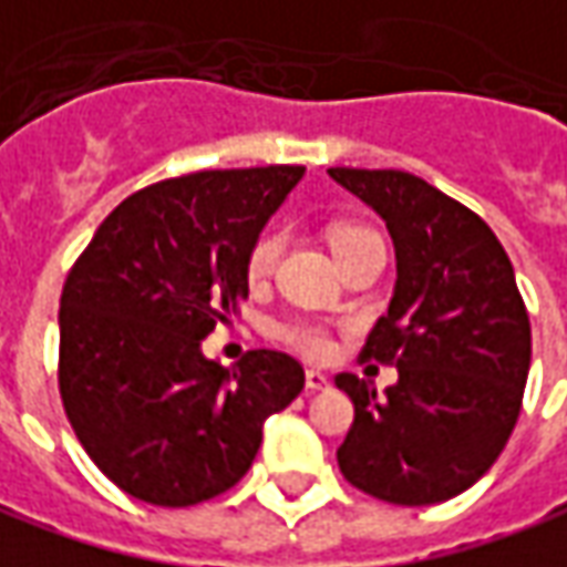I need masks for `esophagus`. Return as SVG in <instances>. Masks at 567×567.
<instances>
[{
	"mask_svg": "<svg viewBox=\"0 0 567 567\" xmlns=\"http://www.w3.org/2000/svg\"><path fill=\"white\" fill-rule=\"evenodd\" d=\"M303 381H307V388H310V391H326V388H329V375H326V372H319V369H307Z\"/></svg>",
	"mask_w": 567,
	"mask_h": 567,
	"instance_id": "obj_1",
	"label": "esophagus"
}]
</instances>
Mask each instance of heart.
<instances>
[{
  "instance_id": "b5f03b06",
  "label": "heart",
  "mask_w": 567,
  "mask_h": 567,
  "mask_svg": "<svg viewBox=\"0 0 567 567\" xmlns=\"http://www.w3.org/2000/svg\"><path fill=\"white\" fill-rule=\"evenodd\" d=\"M369 233H372V229H369V226H360V223H338V226H332L329 238H332V248L338 251V248H344L348 241ZM279 251H282V235H257L254 245L248 248V257H245V272H248V279H251V282H264L269 272H272V267H276ZM279 338H282L285 344H291L295 350H300V353L316 357V360L329 357L334 348L332 329H329L326 322H316V319H291V322H285V326H279Z\"/></svg>"
}]
</instances>
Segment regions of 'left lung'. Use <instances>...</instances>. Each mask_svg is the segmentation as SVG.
<instances>
[{
	"label": "left lung",
	"instance_id": "obj_1",
	"mask_svg": "<svg viewBox=\"0 0 567 567\" xmlns=\"http://www.w3.org/2000/svg\"><path fill=\"white\" fill-rule=\"evenodd\" d=\"M394 238L396 285L363 360L396 365L379 394L341 372L353 425L338 446L341 475L396 506H431L484 475L522 413L530 319L494 229L441 188L403 171L332 167Z\"/></svg>",
	"mask_w": 567,
	"mask_h": 567
}]
</instances>
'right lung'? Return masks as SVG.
Listing matches in <instances>:
<instances>
[{
	"label": "right lung",
	"mask_w": 567,
	"mask_h": 567,
	"mask_svg": "<svg viewBox=\"0 0 567 567\" xmlns=\"http://www.w3.org/2000/svg\"><path fill=\"white\" fill-rule=\"evenodd\" d=\"M303 167L202 171L138 188L95 229L58 310V391L123 494L195 506L251 468L264 422L303 391L282 350L233 369L202 341L248 298L245 257Z\"/></svg>",
	"instance_id": "add662e5"
}]
</instances>
